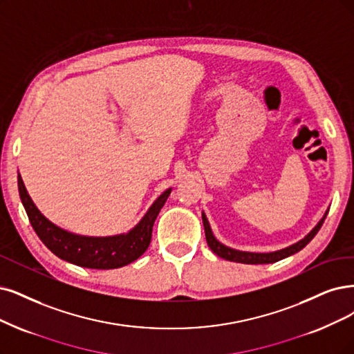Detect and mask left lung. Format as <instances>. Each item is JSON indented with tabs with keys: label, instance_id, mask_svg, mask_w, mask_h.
Listing matches in <instances>:
<instances>
[{
	"label": "left lung",
	"instance_id": "obj_1",
	"mask_svg": "<svg viewBox=\"0 0 354 354\" xmlns=\"http://www.w3.org/2000/svg\"><path fill=\"white\" fill-rule=\"evenodd\" d=\"M328 210L324 213L322 218L318 221L317 226L313 227L304 239H300L296 243H293L290 246H286V248H283V250L274 251V252H246V251L233 250V248L226 246L225 243L217 241V238L213 234V230L210 227V223H208V218L204 212L201 213V216H203V225H204L207 243L216 255H218L220 258H225L227 261H233V263H241V264H272V263H277V261H280L283 258H287V257L299 252L300 250H304V248L313 239V236H315L318 230L321 229L326 214H328Z\"/></svg>",
	"mask_w": 354,
	"mask_h": 354
}]
</instances>
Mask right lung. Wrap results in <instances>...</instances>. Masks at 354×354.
I'll return each instance as SVG.
<instances>
[{"label":"right lung","mask_w":354,"mask_h":354,"mask_svg":"<svg viewBox=\"0 0 354 354\" xmlns=\"http://www.w3.org/2000/svg\"><path fill=\"white\" fill-rule=\"evenodd\" d=\"M17 182L20 200L30 225L48 250L67 263L95 270H112L128 266L146 252L151 241L154 220L160 213L169 194L172 192V188L162 192L150 205L147 213L127 233L113 236H83L52 223L39 212L23 184L20 174Z\"/></svg>","instance_id":"add662e5"}]
</instances>
